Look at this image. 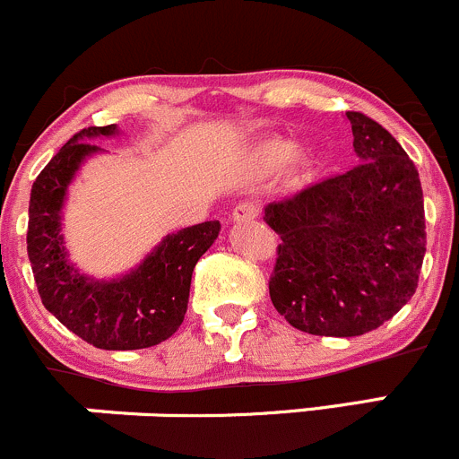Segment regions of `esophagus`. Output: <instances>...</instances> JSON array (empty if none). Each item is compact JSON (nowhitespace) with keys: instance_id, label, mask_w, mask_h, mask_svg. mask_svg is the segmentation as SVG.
<instances>
[{"instance_id":"esophagus-1","label":"esophagus","mask_w":459,"mask_h":459,"mask_svg":"<svg viewBox=\"0 0 459 459\" xmlns=\"http://www.w3.org/2000/svg\"><path fill=\"white\" fill-rule=\"evenodd\" d=\"M231 219L236 221V223H249V221L258 219V205L256 203H238V205L234 207V212H231Z\"/></svg>"}]
</instances>
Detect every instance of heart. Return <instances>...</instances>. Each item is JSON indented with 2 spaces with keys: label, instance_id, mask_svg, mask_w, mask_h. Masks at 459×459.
<instances>
[{
  "label": "heart",
  "instance_id": "obj_1",
  "mask_svg": "<svg viewBox=\"0 0 459 459\" xmlns=\"http://www.w3.org/2000/svg\"><path fill=\"white\" fill-rule=\"evenodd\" d=\"M292 156H294V144L285 138L263 140L256 149V158L263 167H281ZM294 162H297L299 167H303L307 162V153L299 152L297 156H294Z\"/></svg>",
  "mask_w": 459,
  "mask_h": 459
}]
</instances>
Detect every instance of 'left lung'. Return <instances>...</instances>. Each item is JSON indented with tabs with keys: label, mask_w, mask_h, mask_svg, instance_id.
Returning a JSON list of instances; mask_svg holds the SVG:
<instances>
[{
	"label": "left lung",
	"mask_w": 459,
	"mask_h": 459,
	"mask_svg": "<svg viewBox=\"0 0 459 459\" xmlns=\"http://www.w3.org/2000/svg\"><path fill=\"white\" fill-rule=\"evenodd\" d=\"M346 116L357 165L265 207L281 236L272 303L319 337H359L393 319L415 294L426 252L415 165L379 122Z\"/></svg>",
	"instance_id": "8db88e82"
}]
</instances>
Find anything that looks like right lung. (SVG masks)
Wrapping results in <instances>:
<instances>
[{"instance_id":"right-lung-1","label":"right lung","mask_w":459,"mask_h":459,"mask_svg":"<svg viewBox=\"0 0 459 459\" xmlns=\"http://www.w3.org/2000/svg\"><path fill=\"white\" fill-rule=\"evenodd\" d=\"M117 134L116 125L89 126L75 134L30 189L29 261L44 307L71 333L102 351H138L169 339L187 312L192 272L221 231L219 221L167 234L129 274L95 281L69 263L62 238L66 189L82 162L102 152L89 143Z\"/></svg>"}]
</instances>
